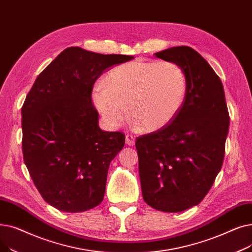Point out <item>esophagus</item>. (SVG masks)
<instances>
[{"instance_id":"34e87169","label":"esophagus","mask_w":252,"mask_h":252,"mask_svg":"<svg viewBox=\"0 0 252 252\" xmlns=\"http://www.w3.org/2000/svg\"><path fill=\"white\" fill-rule=\"evenodd\" d=\"M126 144L128 145V146H133L135 144V137L130 136V135H126Z\"/></svg>"}]
</instances>
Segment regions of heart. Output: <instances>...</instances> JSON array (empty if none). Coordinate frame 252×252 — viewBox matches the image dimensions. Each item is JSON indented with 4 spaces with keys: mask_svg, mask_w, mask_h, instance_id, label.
<instances>
[{
    "mask_svg": "<svg viewBox=\"0 0 252 252\" xmlns=\"http://www.w3.org/2000/svg\"><path fill=\"white\" fill-rule=\"evenodd\" d=\"M188 82L181 66L167 61H135L114 67L93 90L96 108L111 126L126 115L152 133L174 121L186 100Z\"/></svg>",
    "mask_w": 252,
    "mask_h": 252,
    "instance_id": "obj_1",
    "label": "heart"
}]
</instances>
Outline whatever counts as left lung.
<instances>
[{
	"label": "left lung",
	"mask_w": 252,
	"mask_h": 252,
	"mask_svg": "<svg viewBox=\"0 0 252 252\" xmlns=\"http://www.w3.org/2000/svg\"><path fill=\"white\" fill-rule=\"evenodd\" d=\"M181 66L187 77L186 100L174 121L137 138L142 195L151 207L180 213L199 204L220 173L230 117L220 77L188 46L155 53Z\"/></svg>",
	"instance_id": "8db88e82"
}]
</instances>
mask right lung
Segmentation results:
<instances>
[{
    "mask_svg": "<svg viewBox=\"0 0 252 252\" xmlns=\"http://www.w3.org/2000/svg\"><path fill=\"white\" fill-rule=\"evenodd\" d=\"M70 47L38 74L21 109L24 163L44 200L65 213L99 205L119 131L99 126L92 90L105 69L133 60Z\"/></svg>",
    "mask_w": 252,
    "mask_h": 252,
    "instance_id": "add662e5",
    "label": "right lung"
}]
</instances>
